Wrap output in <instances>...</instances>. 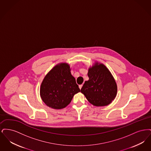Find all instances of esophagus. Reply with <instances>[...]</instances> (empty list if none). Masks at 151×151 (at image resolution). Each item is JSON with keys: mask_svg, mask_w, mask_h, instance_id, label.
I'll return each instance as SVG.
<instances>
[{"mask_svg": "<svg viewBox=\"0 0 151 151\" xmlns=\"http://www.w3.org/2000/svg\"><path fill=\"white\" fill-rule=\"evenodd\" d=\"M82 86H83V84H81V85H79V88L81 89V88H82Z\"/></svg>", "mask_w": 151, "mask_h": 151, "instance_id": "esophagus-1", "label": "esophagus"}]
</instances>
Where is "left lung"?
Wrapping results in <instances>:
<instances>
[{
  "instance_id": "1",
  "label": "left lung",
  "mask_w": 151,
  "mask_h": 151,
  "mask_svg": "<svg viewBox=\"0 0 151 151\" xmlns=\"http://www.w3.org/2000/svg\"><path fill=\"white\" fill-rule=\"evenodd\" d=\"M89 80L81 89L87 100L96 106H105L115 99L117 85L108 68L102 63L96 62L88 69Z\"/></svg>"
}]
</instances>
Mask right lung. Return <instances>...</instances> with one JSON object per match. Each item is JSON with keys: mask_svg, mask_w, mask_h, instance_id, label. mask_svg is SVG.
<instances>
[{"mask_svg": "<svg viewBox=\"0 0 151 151\" xmlns=\"http://www.w3.org/2000/svg\"><path fill=\"white\" fill-rule=\"evenodd\" d=\"M80 92L71 73L69 64L60 63L45 76L40 86V96L43 102L54 109L65 108L75 94Z\"/></svg>", "mask_w": 151, "mask_h": 151, "instance_id": "obj_1", "label": "right lung"}]
</instances>
